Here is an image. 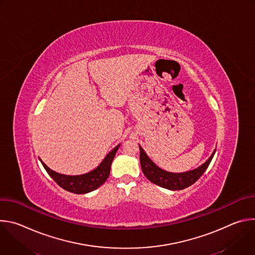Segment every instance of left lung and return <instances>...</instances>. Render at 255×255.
I'll use <instances>...</instances> for the list:
<instances>
[{
    "mask_svg": "<svg viewBox=\"0 0 255 255\" xmlns=\"http://www.w3.org/2000/svg\"><path fill=\"white\" fill-rule=\"evenodd\" d=\"M140 149V164L144 175L146 176L151 183L170 190V191H179L184 190L193 184L201 177L209 166L216 149L213 151L211 156L200 166L195 169L185 171V172H169L159 166H157L144 151V149L139 145Z\"/></svg>",
    "mask_w": 255,
    "mask_h": 255,
    "instance_id": "obj_1",
    "label": "left lung"
}]
</instances>
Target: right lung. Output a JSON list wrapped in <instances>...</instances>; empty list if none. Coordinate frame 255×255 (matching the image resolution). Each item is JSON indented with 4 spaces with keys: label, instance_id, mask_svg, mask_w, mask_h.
<instances>
[{
    "label": "right lung",
    "instance_id": "obj_1",
    "mask_svg": "<svg viewBox=\"0 0 255 255\" xmlns=\"http://www.w3.org/2000/svg\"><path fill=\"white\" fill-rule=\"evenodd\" d=\"M119 147L120 144L109 152L103 159V161L95 169L79 175H67L58 173L49 168L40 158L39 159L42 165L44 166L45 170L55 180V183L59 187H61L67 192L74 194H87L97 190L107 180L109 174H110L112 161Z\"/></svg>",
    "mask_w": 255,
    "mask_h": 255
}]
</instances>
